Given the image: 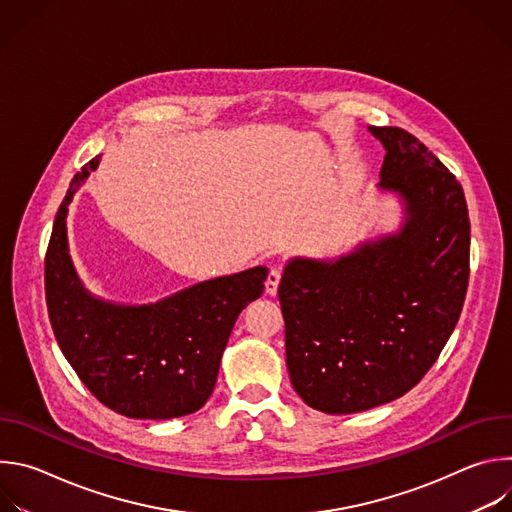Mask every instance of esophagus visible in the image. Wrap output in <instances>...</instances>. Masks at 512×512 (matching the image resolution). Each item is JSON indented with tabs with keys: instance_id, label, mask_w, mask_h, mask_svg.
I'll return each instance as SVG.
<instances>
[{
	"instance_id": "esophagus-1",
	"label": "esophagus",
	"mask_w": 512,
	"mask_h": 512,
	"mask_svg": "<svg viewBox=\"0 0 512 512\" xmlns=\"http://www.w3.org/2000/svg\"><path fill=\"white\" fill-rule=\"evenodd\" d=\"M279 281H281V273H279V269H271V271L267 273V279H265V291H267L269 296H275V294H277Z\"/></svg>"
}]
</instances>
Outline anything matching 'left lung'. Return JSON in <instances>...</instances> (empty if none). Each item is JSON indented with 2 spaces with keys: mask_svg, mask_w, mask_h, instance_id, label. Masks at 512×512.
Here are the masks:
<instances>
[{
  "mask_svg": "<svg viewBox=\"0 0 512 512\" xmlns=\"http://www.w3.org/2000/svg\"><path fill=\"white\" fill-rule=\"evenodd\" d=\"M369 129L387 150L379 186L405 200L403 229L338 261H289L277 289L291 385L330 415L411 391L454 332L470 277L456 176L409 131Z\"/></svg>",
  "mask_w": 512,
  "mask_h": 512,
  "instance_id": "obj_1",
  "label": "left lung"
}]
</instances>
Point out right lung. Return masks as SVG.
Segmentation results:
<instances>
[{
	"mask_svg": "<svg viewBox=\"0 0 512 512\" xmlns=\"http://www.w3.org/2000/svg\"><path fill=\"white\" fill-rule=\"evenodd\" d=\"M93 158L75 174L56 212L44 259L46 306L56 342L85 387L131 419H172L212 395L221 356L243 308L263 294L265 267L196 283L150 306L95 300L72 269L66 212Z\"/></svg>",
	"mask_w": 512,
	"mask_h": 512,
	"instance_id": "add662e5",
	"label": "right lung"
}]
</instances>
